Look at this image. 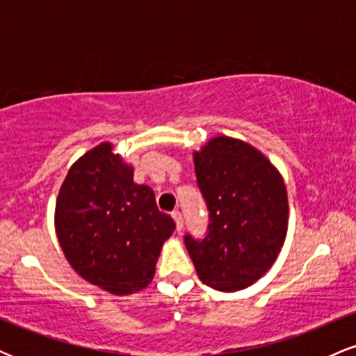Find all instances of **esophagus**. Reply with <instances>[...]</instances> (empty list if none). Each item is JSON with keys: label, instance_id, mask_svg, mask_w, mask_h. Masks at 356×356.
<instances>
[{"label": "esophagus", "instance_id": "34e87169", "mask_svg": "<svg viewBox=\"0 0 356 356\" xmlns=\"http://www.w3.org/2000/svg\"><path fill=\"white\" fill-rule=\"evenodd\" d=\"M172 218L175 220V227H177V231L181 232L182 227H184V219H182V214L179 211H174L172 212Z\"/></svg>", "mask_w": 356, "mask_h": 356}]
</instances>
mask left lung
Wrapping results in <instances>:
<instances>
[{
    "label": "left lung",
    "mask_w": 356,
    "mask_h": 356,
    "mask_svg": "<svg viewBox=\"0 0 356 356\" xmlns=\"http://www.w3.org/2000/svg\"><path fill=\"white\" fill-rule=\"evenodd\" d=\"M197 186L209 209L204 239L186 234L204 284L239 291L276 261L288 231V194L281 174L259 150L232 137H214L194 152Z\"/></svg>",
    "instance_id": "8db88e82"
}]
</instances>
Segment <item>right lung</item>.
I'll return each instance as SVG.
<instances>
[{
  "instance_id": "obj_1",
  "label": "right lung",
  "mask_w": 356,
  "mask_h": 356,
  "mask_svg": "<svg viewBox=\"0 0 356 356\" xmlns=\"http://www.w3.org/2000/svg\"><path fill=\"white\" fill-rule=\"evenodd\" d=\"M55 229L65 257L85 281L124 296L152 281L175 222L104 142L68 170L56 199Z\"/></svg>"
}]
</instances>
